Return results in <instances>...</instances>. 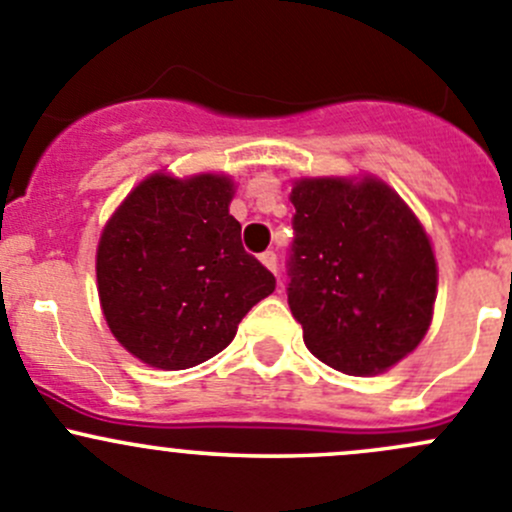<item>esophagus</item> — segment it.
Masks as SVG:
<instances>
[{"label": "esophagus", "mask_w": 512, "mask_h": 512, "mask_svg": "<svg viewBox=\"0 0 512 512\" xmlns=\"http://www.w3.org/2000/svg\"><path fill=\"white\" fill-rule=\"evenodd\" d=\"M260 262L267 267V270L272 272V275H277V272H280V267H277V255H275V252H262Z\"/></svg>", "instance_id": "1"}]
</instances>
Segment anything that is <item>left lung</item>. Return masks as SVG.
<instances>
[{
	"label": "left lung",
	"mask_w": 512,
	"mask_h": 512,
	"mask_svg": "<svg viewBox=\"0 0 512 512\" xmlns=\"http://www.w3.org/2000/svg\"><path fill=\"white\" fill-rule=\"evenodd\" d=\"M287 302L307 349L349 376H374L426 337L438 265L406 200L371 173L292 180Z\"/></svg>",
	"instance_id": "obj_1"
}]
</instances>
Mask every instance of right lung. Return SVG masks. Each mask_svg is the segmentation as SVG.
Wrapping results in <instances>:
<instances>
[{"label": "right lung", "instance_id": "add662e5", "mask_svg": "<svg viewBox=\"0 0 512 512\" xmlns=\"http://www.w3.org/2000/svg\"><path fill=\"white\" fill-rule=\"evenodd\" d=\"M227 173L146 175L103 225L96 289L116 342L163 371L223 352L237 324L275 292V277L247 255L230 215Z\"/></svg>", "mask_w": 512, "mask_h": 512}]
</instances>
